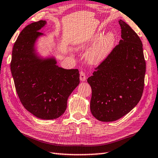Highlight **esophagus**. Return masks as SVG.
Wrapping results in <instances>:
<instances>
[{"label": "esophagus", "mask_w": 158, "mask_h": 158, "mask_svg": "<svg viewBox=\"0 0 158 158\" xmlns=\"http://www.w3.org/2000/svg\"><path fill=\"white\" fill-rule=\"evenodd\" d=\"M80 80H81V81H85L86 80V75L85 73L83 72V71H81L80 72Z\"/></svg>", "instance_id": "esophagus-1"}]
</instances>
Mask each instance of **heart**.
Listing matches in <instances>:
<instances>
[{
  "mask_svg": "<svg viewBox=\"0 0 158 158\" xmlns=\"http://www.w3.org/2000/svg\"><path fill=\"white\" fill-rule=\"evenodd\" d=\"M107 49L106 48H104V47H100V48H98L96 50H95L93 53V58H94L96 61H98V60H100L104 58L106 54Z\"/></svg>",
  "mask_w": 158,
  "mask_h": 158,
  "instance_id": "heart-1",
  "label": "heart"
}]
</instances>
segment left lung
Here are the masks:
<instances>
[{
	"instance_id": "left-lung-1",
	"label": "left lung",
	"mask_w": 158,
	"mask_h": 158,
	"mask_svg": "<svg viewBox=\"0 0 158 158\" xmlns=\"http://www.w3.org/2000/svg\"><path fill=\"white\" fill-rule=\"evenodd\" d=\"M122 39L88 79L92 88L90 110L101 122L120 119L141 98L146 71L138 35L120 19Z\"/></svg>"
}]
</instances>
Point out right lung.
Returning a JSON list of instances; mask_svg holds the SVG:
<instances>
[{"instance_id": "obj_1", "label": "right lung", "mask_w": 158, "mask_h": 158, "mask_svg": "<svg viewBox=\"0 0 158 158\" xmlns=\"http://www.w3.org/2000/svg\"><path fill=\"white\" fill-rule=\"evenodd\" d=\"M44 20L23 28L14 43L11 70L17 94L24 108L43 119H53L66 109L67 100L79 83L78 69H64L54 58L41 59L35 43L42 35Z\"/></svg>"}]
</instances>
